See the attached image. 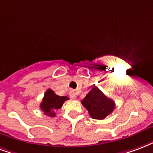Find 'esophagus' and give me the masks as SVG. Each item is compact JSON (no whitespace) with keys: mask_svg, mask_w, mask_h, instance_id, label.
<instances>
[{"mask_svg":"<svg viewBox=\"0 0 153 153\" xmlns=\"http://www.w3.org/2000/svg\"><path fill=\"white\" fill-rule=\"evenodd\" d=\"M69 95H70V97H71V98H73V99H75V98H76V92H75L74 91H70Z\"/></svg>","mask_w":153,"mask_h":153,"instance_id":"34e87169","label":"esophagus"}]
</instances>
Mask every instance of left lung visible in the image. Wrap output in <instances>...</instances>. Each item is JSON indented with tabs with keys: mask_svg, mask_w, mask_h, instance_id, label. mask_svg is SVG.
Returning a JSON list of instances; mask_svg holds the SVG:
<instances>
[{
	"mask_svg": "<svg viewBox=\"0 0 153 153\" xmlns=\"http://www.w3.org/2000/svg\"><path fill=\"white\" fill-rule=\"evenodd\" d=\"M82 105L87 108L88 114L94 119L102 120L114 111L115 103L94 86L82 100Z\"/></svg>",
	"mask_w": 153,
	"mask_h": 153,
	"instance_id": "8db88e82",
	"label": "left lung"
}]
</instances>
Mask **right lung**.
Here are the masks:
<instances>
[{
	"label": "right lung",
	"mask_w": 153,
	"mask_h": 153,
	"mask_svg": "<svg viewBox=\"0 0 153 153\" xmlns=\"http://www.w3.org/2000/svg\"><path fill=\"white\" fill-rule=\"evenodd\" d=\"M68 99L69 98L67 97H60L58 95H56L53 90L48 88L45 91V97L40 104V108L46 115L55 117V110L62 108L63 103Z\"/></svg>",
	"instance_id": "obj_1"
}]
</instances>
